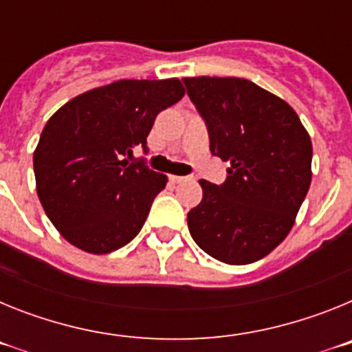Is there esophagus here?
<instances>
[{
  "instance_id": "obj_1",
  "label": "esophagus",
  "mask_w": 352,
  "mask_h": 352,
  "mask_svg": "<svg viewBox=\"0 0 352 352\" xmlns=\"http://www.w3.org/2000/svg\"><path fill=\"white\" fill-rule=\"evenodd\" d=\"M186 176H176V174H174V176H170V182L173 183H183V182H186Z\"/></svg>"
}]
</instances>
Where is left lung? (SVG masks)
I'll return each instance as SVG.
<instances>
[{
	"instance_id": "obj_1",
	"label": "left lung",
	"mask_w": 352,
	"mask_h": 352,
	"mask_svg": "<svg viewBox=\"0 0 352 352\" xmlns=\"http://www.w3.org/2000/svg\"><path fill=\"white\" fill-rule=\"evenodd\" d=\"M211 153L231 162L223 185L201 179L186 222L195 243L227 264L266 257L294 226L312 182V141L280 96L239 77H185Z\"/></svg>"
}]
</instances>
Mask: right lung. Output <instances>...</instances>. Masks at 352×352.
<instances>
[{"label":"right lung","mask_w":352,"mask_h":352,"mask_svg":"<svg viewBox=\"0 0 352 352\" xmlns=\"http://www.w3.org/2000/svg\"><path fill=\"white\" fill-rule=\"evenodd\" d=\"M185 95L182 80L121 79L80 93L49 118L33 153L36 194L68 243L109 254L146 222L166 174L130 164L157 114Z\"/></svg>","instance_id":"add662e5"}]
</instances>
